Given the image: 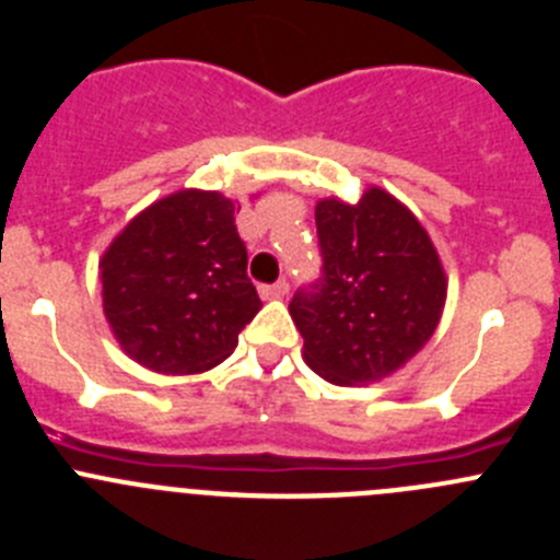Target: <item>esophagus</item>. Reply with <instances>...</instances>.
Segmentation results:
<instances>
[{"mask_svg":"<svg viewBox=\"0 0 560 560\" xmlns=\"http://www.w3.org/2000/svg\"><path fill=\"white\" fill-rule=\"evenodd\" d=\"M285 294H289V283H285V280H280V283H275V285H264V289H260V296H264V300H283Z\"/></svg>","mask_w":560,"mask_h":560,"instance_id":"obj_1","label":"esophagus"}]
</instances>
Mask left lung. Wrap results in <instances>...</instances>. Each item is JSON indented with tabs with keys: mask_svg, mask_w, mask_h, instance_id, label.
<instances>
[{
	"mask_svg": "<svg viewBox=\"0 0 560 560\" xmlns=\"http://www.w3.org/2000/svg\"><path fill=\"white\" fill-rule=\"evenodd\" d=\"M324 277L289 313L302 357L338 387L382 382L429 343L443 318L448 277L418 217L382 186L360 200L316 203Z\"/></svg>",
	"mask_w": 560,
	"mask_h": 560,
	"instance_id": "left-lung-1",
	"label": "left lung"
}]
</instances>
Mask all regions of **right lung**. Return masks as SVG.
Listing matches in <instances>:
<instances>
[{
  "label": "right lung",
  "mask_w": 560,
  "mask_h": 560,
  "mask_svg": "<svg viewBox=\"0 0 560 560\" xmlns=\"http://www.w3.org/2000/svg\"><path fill=\"white\" fill-rule=\"evenodd\" d=\"M236 203L178 189L142 209L98 260L104 316L120 349L156 374H203L233 354L260 311Z\"/></svg>",
  "instance_id": "obj_1"
}]
</instances>
